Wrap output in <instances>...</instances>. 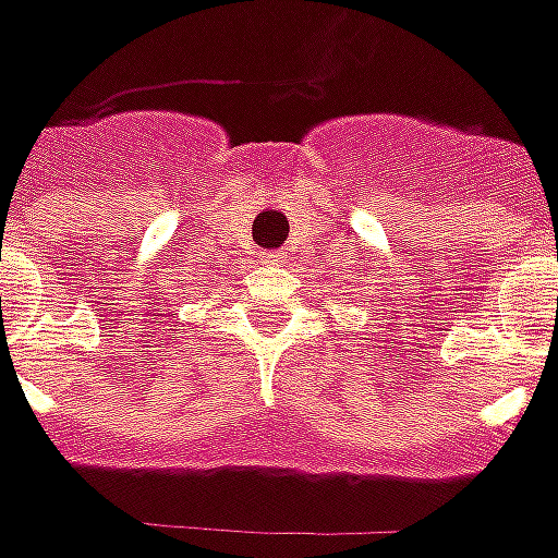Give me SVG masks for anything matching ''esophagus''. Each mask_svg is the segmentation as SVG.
<instances>
[{
	"label": "esophagus",
	"instance_id": "1",
	"mask_svg": "<svg viewBox=\"0 0 558 558\" xmlns=\"http://www.w3.org/2000/svg\"><path fill=\"white\" fill-rule=\"evenodd\" d=\"M263 263H266V266H278L280 256L278 253H263Z\"/></svg>",
	"mask_w": 558,
	"mask_h": 558
}]
</instances>
